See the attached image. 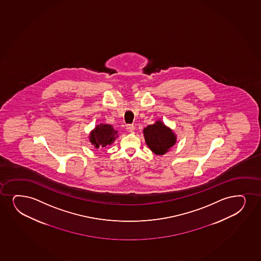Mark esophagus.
<instances>
[{
  "instance_id": "1",
  "label": "esophagus",
  "mask_w": 261,
  "mask_h": 261,
  "mask_svg": "<svg viewBox=\"0 0 261 261\" xmlns=\"http://www.w3.org/2000/svg\"><path fill=\"white\" fill-rule=\"evenodd\" d=\"M126 130L128 131V132L132 133L134 130H135V126H133V125H127L126 126Z\"/></svg>"
}]
</instances>
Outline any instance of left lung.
<instances>
[{
    "mask_svg": "<svg viewBox=\"0 0 261 261\" xmlns=\"http://www.w3.org/2000/svg\"><path fill=\"white\" fill-rule=\"evenodd\" d=\"M145 142L154 154L163 155L171 150L177 142V135L172 129L158 119L154 124L143 129Z\"/></svg>",
    "mask_w": 261,
    "mask_h": 261,
    "instance_id": "1",
    "label": "left lung"
}]
</instances>
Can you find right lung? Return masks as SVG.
<instances>
[{"label": "right lung", "mask_w": 261, "mask_h": 261, "mask_svg": "<svg viewBox=\"0 0 261 261\" xmlns=\"http://www.w3.org/2000/svg\"><path fill=\"white\" fill-rule=\"evenodd\" d=\"M89 138L94 148H105L113 144L116 138H118V131L113 128L112 125L101 123L95 126V128L90 132Z\"/></svg>", "instance_id": "obj_1"}]
</instances>
